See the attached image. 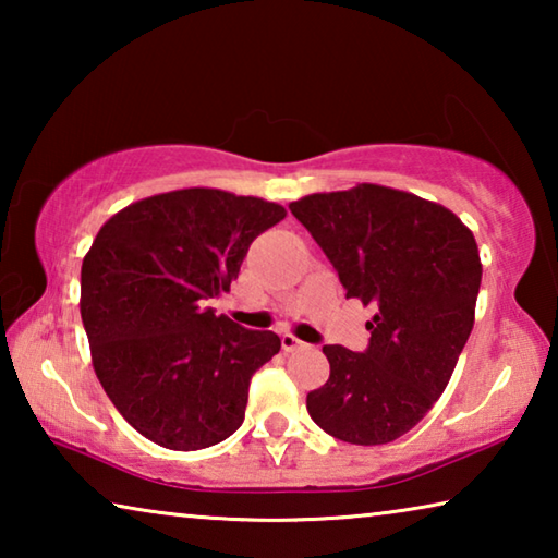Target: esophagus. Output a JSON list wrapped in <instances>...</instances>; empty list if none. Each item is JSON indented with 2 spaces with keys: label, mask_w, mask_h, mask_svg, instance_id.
Masks as SVG:
<instances>
[{
  "label": "esophagus",
  "mask_w": 558,
  "mask_h": 558,
  "mask_svg": "<svg viewBox=\"0 0 558 558\" xmlns=\"http://www.w3.org/2000/svg\"><path fill=\"white\" fill-rule=\"evenodd\" d=\"M280 344H282V349H286V352H292V349L305 347V344L300 342L298 337H292V335H282V337H280Z\"/></svg>",
  "instance_id": "34e87169"
}]
</instances>
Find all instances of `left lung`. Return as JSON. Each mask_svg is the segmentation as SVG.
I'll list each match as a JSON object with an SVG mask.
<instances>
[{
	"label": "left lung",
	"mask_w": 558,
	"mask_h": 558,
	"mask_svg": "<svg viewBox=\"0 0 558 558\" xmlns=\"http://www.w3.org/2000/svg\"><path fill=\"white\" fill-rule=\"evenodd\" d=\"M290 211L332 263L347 298L376 305L369 347L325 344L329 379L307 393L319 428L384 446L426 415L475 323V235L446 206L379 184L310 194Z\"/></svg>",
	"instance_id": "8db88e82"
}]
</instances>
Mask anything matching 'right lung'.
I'll use <instances>...</instances> for the list:
<instances>
[{
    "label": "right lung",
    "instance_id": "add662e5",
    "mask_svg": "<svg viewBox=\"0 0 558 558\" xmlns=\"http://www.w3.org/2000/svg\"><path fill=\"white\" fill-rule=\"evenodd\" d=\"M280 204L179 189L102 223L81 268L93 369L132 428L169 450H202L241 428L251 376L280 352L276 332L206 307L239 278Z\"/></svg>",
    "mask_w": 558,
    "mask_h": 558
}]
</instances>
